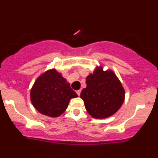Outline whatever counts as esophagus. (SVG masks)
I'll return each mask as SVG.
<instances>
[{
  "label": "esophagus",
  "instance_id": "34e87169",
  "mask_svg": "<svg viewBox=\"0 0 158 158\" xmlns=\"http://www.w3.org/2000/svg\"><path fill=\"white\" fill-rule=\"evenodd\" d=\"M76 94H78V95H80V94H81V90H78V91H76Z\"/></svg>",
  "mask_w": 158,
  "mask_h": 158
}]
</instances>
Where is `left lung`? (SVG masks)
Wrapping results in <instances>:
<instances>
[{"instance_id":"1","label":"left lung","mask_w":158,"mask_h":158,"mask_svg":"<svg viewBox=\"0 0 158 158\" xmlns=\"http://www.w3.org/2000/svg\"><path fill=\"white\" fill-rule=\"evenodd\" d=\"M87 87L82 89L86 110L96 119L110 117L120 108L125 98V92L112 71H103L97 67L94 73L86 78Z\"/></svg>"}]
</instances>
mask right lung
<instances>
[{"instance_id": "1", "label": "right lung", "mask_w": 158, "mask_h": 158, "mask_svg": "<svg viewBox=\"0 0 158 158\" xmlns=\"http://www.w3.org/2000/svg\"><path fill=\"white\" fill-rule=\"evenodd\" d=\"M31 101L35 108L44 115H61L71 98L78 97L66 79L55 69H50L39 76L31 90Z\"/></svg>"}]
</instances>
